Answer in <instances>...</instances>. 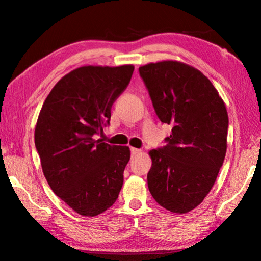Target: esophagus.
I'll return each instance as SVG.
<instances>
[{"label": "esophagus", "mask_w": 261, "mask_h": 261, "mask_svg": "<svg viewBox=\"0 0 261 261\" xmlns=\"http://www.w3.org/2000/svg\"><path fill=\"white\" fill-rule=\"evenodd\" d=\"M141 151L138 148H135V147H131V155H137V154H139Z\"/></svg>", "instance_id": "34e87169"}]
</instances>
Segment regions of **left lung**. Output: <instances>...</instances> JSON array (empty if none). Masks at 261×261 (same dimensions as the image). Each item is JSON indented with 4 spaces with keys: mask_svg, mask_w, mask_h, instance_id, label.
<instances>
[{
    "mask_svg": "<svg viewBox=\"0 0 261 261\" xmlns=\"http://www.w3.org/2000/svg\"><path fill=\"white\" fill-rule=\"evenodd\" d=\"M139 73L162 123L173 126L163 148L152 149L149 192L159 205L184 214L200 205L227 152L228 113L199 70L173 60L141 65Z\"/></svg>",
    "mask_w": 261,
    "mask_h": 261,
    "instance_id": "1",
    "label": "left lung"
}]
</instances>
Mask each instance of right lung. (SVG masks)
<instances>
[{
    "label": "right lung",
    "mask_w": 261,
    "mask_h": 261,
    "mask_svg": "<svg viewBox=\"0 0 261 261\" xmlns=\"http://www.w3.org/2000/svg\"><path fill=\"white\" fill-rule=\"evenodd\" d=\"M135 67L84 65L62 77L39 113L35 147L43 175L57 197L83 216H96L116 201L130 148L94 135L109 123L110 109Z\"/></svg>",
    "instance_id": "obj_1"
}]
</instances>
